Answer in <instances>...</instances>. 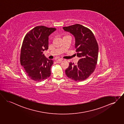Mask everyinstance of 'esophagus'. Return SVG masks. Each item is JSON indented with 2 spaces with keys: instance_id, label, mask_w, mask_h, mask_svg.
I'll return each mask as SVG.
<instances>
[{
  "instance_id": "1",
  "label": "esophagus",
  "mask_w": 124,
  "mask_h": 124,
  "mask_svg": "<svg viewBox=\"0 0 124 124\" xmlns=\"http://www.w3.org/2000/svg\"><path fill=\"white\" fill-rule=\"evenodd\" d=\"M62 61V59H58V60H57V61H56L57 63H61Z\"/></svg>"
}]
</instances>
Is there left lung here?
I'll list each match as a JSON object with an SVG mask.
<instances>
[{
    "label": "left lung",
    "instance_id": "1",
    "mask_svg": "<svg viewBox=\"0 0 124 124\" xmlns=\"http://www.w3.org/2000/svg\"><path fill=\"white\" fill-rule=\"evenodd\" d=\"M63 29L74 37L77 56L80 58L76 65L69 63L66 75L75 81L85 80L93 73L97 64L99 49L95 36L90 29L79 24Z\"/></svg>",
    "mask_w": 124,
    "mask_h": 124
}]
</instances>
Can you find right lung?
Masks as SVG:
<instances>
[{
    "instance_id": "add662e5",
    "label": "right lung",
    "mask_w": 124,
    "mask_h": 124,
    "mask_svg": "<svg viewBox=\"0 0 124 124\" xmlns=\"http://www.w3.org/2000/svg\"><path fill=\"white\" fill-rule=\"evenodd\" d=\"M56 30L44 26H37L24 37L20 55L21 64L32 80L39 82L51 76L53 61L46 58L43 53L48 49L49 36Z\"/></svg>"
}]
</instances>
